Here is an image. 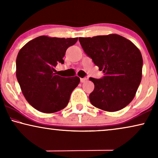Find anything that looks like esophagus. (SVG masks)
<instances>
[{
  "label": "esophagus",
  "mask_w": 158,
  "mask_h": 158,
  "mask_svg": "<svg viewBox=\"0 0 158 158\" xmlns=\"http://www.w3.org/2000/svg\"><path fill=\"white\" fill-rule=\"evenodd\" d=\"M87 81V78H81V83H85V82Z\"/></svg>",
  "instance_id": "34e87169"
}]
</instances>
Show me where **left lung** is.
Returning a JSON list of instances; mask_svg holds the SVG:
<instances>
[{"mask_svg":"<svg viewBox=\"0 0 158 158\" xmlns=\"http://www.w3.org/2000/svg\"><path fill=\"white\" fill-rule=\"evenodd\" d=\"M84 52L103 70L101 79L90 77L94 90L89 96L92 105L114 112L126 107L133 98L142 80V60L139 49L118 34L80 37Z\"/></svg>","mask_w":158,"mask_h":158,"instance_id":"left-lung-1","label":"left lung"}]
</instances>
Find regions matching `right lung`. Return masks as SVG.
I'll list each match as a JSON object with an SVG mask.
<instances>
[{
  "label": "right lung",
  "instance_id": "right-lung-1",
  "mask_svg": "<svg viewBox=\"0 0 158 158\" xmlns=\"http://www.w3.org/2000/svg\"><path fill=\"white\" fill-rule=\"evenodd\" d=\"M77 41V38L40 36L19 50L17 80L26 100L39 111L51 114L63 109L78 85L77 76L63 77L54 73L57 63H64L67 49Z\"/></svg>",
  "mask_w": 158,
  "mask_h": 158
}]
</instances>
